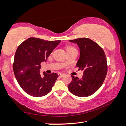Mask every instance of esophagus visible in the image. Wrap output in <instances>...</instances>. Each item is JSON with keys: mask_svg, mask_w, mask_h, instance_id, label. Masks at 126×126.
I'll list each match as a JSON object with an SVG mask.
<instances>
[{"mask_svg": "<svg viewBox=\"0 0 126 126\" xmlns=\"http://www.w3.org/2000/svg\"><path fill=\"white\" fill-rule=\"evenodd\" d=\"M58 76H59V77L60 78H62L64 76V74H62V73H58Z\"/></svg>", "mask_w": 126, "mask_h": 126, "instance_id": "esophagus-1", "label": "esophagus"}]
</instances>
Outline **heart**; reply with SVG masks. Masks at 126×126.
<instances>
[{
    "label": "heart",
    "instance_id": "heart-1",
    "mask_svg": "<svg viewBox=\"0 0 126 126\" xmlns=\"http://www.w3.org/2000/svg\"><path fill=\"white\" fill-rule=\"evenodd\" d=\"M76 49V48L73 47H68L67 48V50H72V49Z\"/></svg>",
    "mask_w": 126,
    "mask_h": 126
}]
</instances>
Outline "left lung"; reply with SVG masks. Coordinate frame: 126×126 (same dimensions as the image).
I'll list each match as a JSON object with an SVG mask.
<instances>
[{
  "instance_id": "left-lung-1",
  "label": "left lung",
  "mask_w": 126,
  "mask_h": 126,
  "mask_svg": "<svg viewBox=\"0 0 126 126\" xmlns=\"http://www.w3.org/2000/svg\"><path fill=\"white\" fill-rule=\"evenodd\" d=\"M69 42L77 43L79 48L80 56L76 65L83 71V75L82 79L71 76L72 80L68 89L76 96H90L101 87L107 73L105 53L98 44L89 38H78Z\"/></svg>"
}]
</instances>
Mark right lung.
Masks as SVG:
<instances>
[{"instance_id":"obj_1","label":"right lung","mask_w":126,"mask_h":126,"mask_svg":"<svg viewBox=\"0 0 126 126\" xmlns=\"http://www.w3.org/2000/svg\"><path fill=\"white\" fill-rule=\"evenodd\" d=\"M61 40L48 41L29 38L22 43L16 50L13 68L15 77L21 88L33 97H40L49 93L58 75L40 73V63L46 62Z\"/></svg>"}]
</instances>
